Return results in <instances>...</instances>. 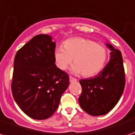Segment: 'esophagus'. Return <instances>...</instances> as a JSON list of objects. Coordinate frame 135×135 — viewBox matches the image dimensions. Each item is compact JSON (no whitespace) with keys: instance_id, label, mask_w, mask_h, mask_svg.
<instances>
[{"instance_id":"obj_1","label":"esophagus","mask_w":135,"mask_h":135,"mask_svg":"<svg viewBox=\"0 0 135 135\" xmlns=\"http://www.w3.org/2000/svg\"><path fill=\"white\" fill-rule=\"evenodd\" d=\"M69 78H70V82H75V81H77V79L74 78L73 77H72V76H70L69 77Z\"/></svg>"}]
</instances>
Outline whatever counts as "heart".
<instances>
[{
    "instance_id": "heart-1",
    "label": "heart",
    "mask_w": 135,
    "mask_h": 135,
    "mask_svg": "<svg viewBox=\"0 0 135 135\" xmlns=\"http://www.w3.org/2000/svg\"><path fill=\"white\" fill-rule=\"evenodd\" d=\"M107 48L90 39L73 37L64 42L63 47L55 49L54 59L57 67L65 70L72 64L73 71L85 78L98 75L104 68L107 60Z\"/></svg>"
}]
</instances>
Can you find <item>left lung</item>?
Returning <instances> with one entry per match:
<instances>
[{
	"label": "left lung",
	"instance_id": "8db88e82",
	"mask_svg": "<svg viewBox=\"0 0 135 135\" xmlns=\"http://www.w3.org/2000/svg\"><path fill=\"white\" fill-rule=\"evenodd\" d=\"M110 61L93 78L80 80L82 93L78 101L84 111L93 116L107 114L121 98L125 85L123 60L121 52L109 43Z\"/></svg>",
	"mask_w": 135,
	"mask_h": 135
}]
</instances>
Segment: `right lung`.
I'll list each match as a JSON object with an SVG mask.
<instances>
[{
  "label": "right lung",
  "mask_w": 135,
  "mask_h": 135,
  "mask_svg": "<svg viewBox=\"0 0 135 135\" xmlns=\"http://www.w3.org/2000/svg\"><path fill=\"white\" fill-rule=\"evenodd\" d=\"M55 42L50 35H35L14 59L11 90L19 107L35 119L50 117L69 86V75L55 64Z\"/></svg>",
  "instance_id": "1"
}]
</instances>
